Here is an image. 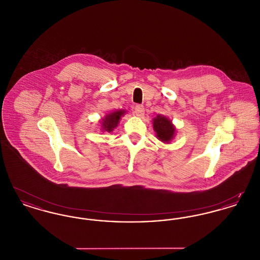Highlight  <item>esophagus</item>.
I'll use <instances>...</instances> for the list:
<instances>
[{
	"instance_id": "1",
	"label": "esophagus",
	"mask_w": 260,
	"mask_h": 260,
	"mask_svg": "<svg viewBox=\"0 0 260 260\" xmlns=\"http://www.w3.org/2000/svg\"><path fill=\"white\" fill-rule=\"evenodd\" d=\"M135 113H136V116L142 117L144 114V107L142 105H136L135 107Z\"/></svg>"
}]
</instances>
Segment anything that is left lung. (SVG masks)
Here are the masks:
<instances>
[{
  "instance_id": "1",
  "label": "left lung",
  "mask_w": 260,
  "mask_h": 260,
  "mask_svg": "<svg viewBox=\"0 0 260 260\" xmlns=\"http://www.w3.org/2000/svg\"><path fill=\"white\" fill-rule=\"evenodd\" d=\"M153 126L157 133V137L162 142H170L173 139L175 128L168 118L158 116L153 121Z\"/></svg>"
}]
</instances>
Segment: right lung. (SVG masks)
I'll return each mask as SVG.
<instances>
[{
  "label": "right lung",
  "instance_id": "obj_1",
  "mask_svg": "<svg viewBox=\"0 0 260 260\" xmlns=\"http://www.w3.org/2000/svg\"><path fill=\"white\" fill-rule=\"evenodd\" d=\"M124 111L120 110V111H115L106 115L105 119L102 121V129L108 133H111L112 131L118 125L119 121L121 119V117L124 115Z\"/></svg>",
  "mask_w": 260,
  "mask_h": 260
}]
</instances>
